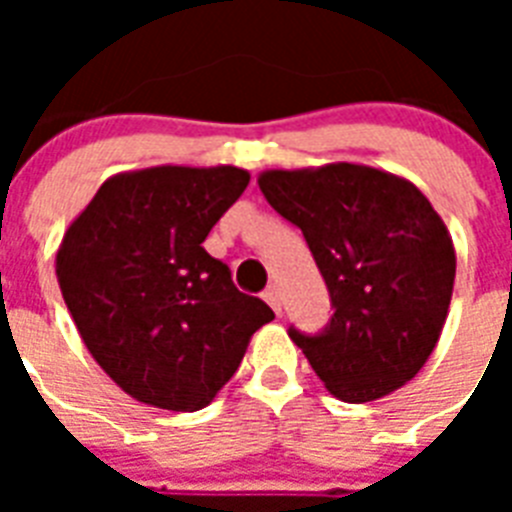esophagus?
Listing matches in <instances>:
<instances>
[{"instance_id":"1","label":"esophagus","mask_w":512,"mask_h":512,"mask_svg":"<svg viewBox=\"0 0 512 512\" xmlns=\"http://www.w3.org/2000/svg\"><path fill=\"white\" fill-rule=\"evenodd\" d=\"M263 297H265V303L271 305L273 311L276 313H281V295H279V287H268L263 292Z\"/></svg>"}]
</instances>
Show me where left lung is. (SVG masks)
<instances>
[{
  "instance_id": "obj_1",
  "label": "left lung",
  "mask_w": 512,
  "mask_h": 512,
  "mask_svg": "<svg viewBox=\"0 0 512 512\" xmlns=\"http://www.w3.org/2000/svg\"><path fill=\"white\" fill-rule=\"evenodd\" d=\"M260 191L303 231L335 316L316 337L289 329L324 388L366 404L412 380L436 348L452 303V236L406 177L335 162L265 170Z\"/></svg>"
}]
</instances>
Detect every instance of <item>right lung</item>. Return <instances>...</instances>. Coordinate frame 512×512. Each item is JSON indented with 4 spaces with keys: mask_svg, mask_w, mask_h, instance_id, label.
<instances>
[{
    "mask_svg": "<svg viewBox=\"0 0 512 512\" xmlns=\"http://www.w3.org/2000/svg\"><path fill=\"white\" fill-rule=\"evenodd\" d=\"M249 172L162 164L111 175L55 255L60 292L98 366L140 404L196 412L273 319L201 247Z\"/></svg>",
    "mask_w": 512,
    "mask_h": 512,
    "instance_id": "add662e5",
    "label": "right lung"
}]
</instances>
